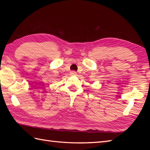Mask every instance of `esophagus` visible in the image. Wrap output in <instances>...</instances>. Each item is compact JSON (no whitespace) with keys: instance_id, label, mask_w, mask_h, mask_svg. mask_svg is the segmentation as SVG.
<instances>
[{"instance_id":"1","label":"esophagus","mask_w":150,"mask_h":150,"mask_svg":"<svg viewBox=\"0 0 150 150\" xmlns=\"http://www.w3.org/2000/svg\"><path fill=\"white\" fill-rule=\"evenodd\" d=\"M71 74L73 75H75L76 74H77V72L75 71H73L71 72Z\"/></svg>"}]
</instances>
